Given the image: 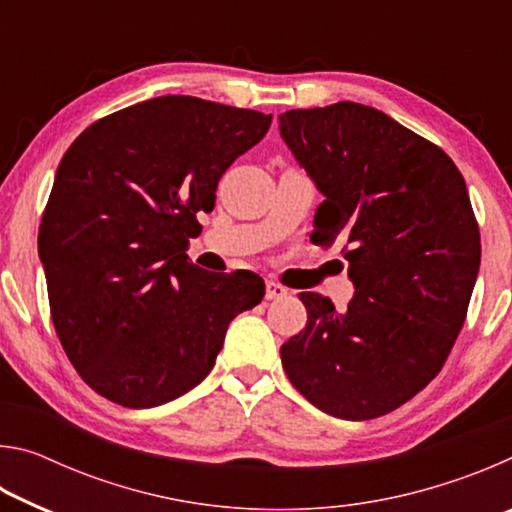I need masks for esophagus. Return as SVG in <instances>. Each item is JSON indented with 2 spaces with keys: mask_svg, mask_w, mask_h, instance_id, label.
I'll list each match as a JSON object with an SVG mask.
<instances>
[{
  "mask_svg": "<svg viewBox=\"0 0 512 512\" xmlns=\"http://www.w3.org/2000/svg\"><path fill=\"white\" fill-rule=\"evenodd\" d=\"M287 287H282V284H277L273 280L266 282V300H280V298H287Z\"/></svg>",
  "mask_w": 512,
  "mask_h": 512,
  "instance_id": "esophagus-1",
  "label": "esophagus"
}]
</instances>
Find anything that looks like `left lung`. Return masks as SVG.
<instances>
[{
  "mask_svg": "<svg viewBox=\"0 0 512 512\" xmlns=\"http://www.w3.org/2000/svg\"><path fill=\"white\" fill-rule=\"evenodd\" d=\"M325 201L314 244L343 241L348 309L300 293L307 325L282 343L296 391L334 418L372 420L445 366L481 264L479 223L449 155L381 110L339 101L280 115Z\"/></svg>",
  "mask_w": 512,
  "mask_h": 512,
  "instance_id": "obj_1",
  "label": "left lung"
}]
</instances>
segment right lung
<instances>
[{
  "label": "right lung",
  "instance_id": "add662e5",
  "mask_svg": "<svg viewBox=\"0 0 512 512\" xmlns=\"http://www.w3.org/2000/svg\"><path fill=\"white\" fill-rule=\"evenodd\" d=\"M271 119L169 94L94 121L63 155L38 250L56 334L94 393L126 409L176 400L212 370L230 320L262 302V277L203 271L187 248Z\"/></svg>",
  "mask_w": 512,
  "mask_h": 512
}]
</instances>
